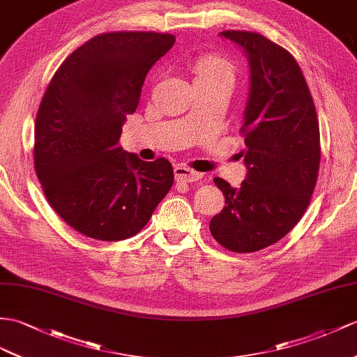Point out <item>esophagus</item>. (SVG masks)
Returning <instances> with one entry per match:
<instances>
[{"label": "esophagus", "instance_id": "1", "mask_svg": "<svg viewBox=\"0 0 357 357\" xmlns=\"http://www.w3.org/2000/svg\"><path fill=\"white\" fill-rule=\"evenodd\" d=\"M174 176H176V180L178 183H192V181H198L199 178H203L202 172H197L188 167H183V165H178V167L174 168Z\"/></svg>", "mask_w": 357, "mask_h": 357}]
</instances>
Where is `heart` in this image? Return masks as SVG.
I'll use <instances>...</instances> for the list:
<instances>
[{
	"label": "heart",
	"mask_w": 357,
	"mask_h": 357,
	"mask_svg": "<svg viewBox=\"0 0 357 357\" xmlns=\"http://www.w3.org/2000/svg\"><path fill=\"white\" fill-rule=\"evenodd\" d=\"M195 73V80L211 82V83H224L233 88L236 82V71L233 65L218 54H206L198 57L192 63Z\"/></svg>",
	"instance_id": "obj_1"
}]
</instances>
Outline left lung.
Here are the masks:
<instances>
[{
    "label": "left lung",
    "instance_id": "8db88e82",
    "mask_svg": "<svg viewBox=\"0 0 357 357\" xmlns=\"http://www.w3.org/2000/svg\"><path fill=\"white\" fill-rule=\"evenodd\" d=\"M220 36L236 43L250 66L241 128L247 176L239 188L213 180L225 206L208 229L224 248L251 253L286 236L307 208L319 169V126L309 86L288 51L251 31Z\"/></svg>",
    "mask_w": 357,
    "mask_h": 357
}]
</instances>
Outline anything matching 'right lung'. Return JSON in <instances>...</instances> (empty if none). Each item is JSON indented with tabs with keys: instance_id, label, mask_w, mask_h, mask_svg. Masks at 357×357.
I'll return each mask as SVG.
<instances>
[{
	"instance_id": "add662e5",
	"label": "right lung",
	"mask_w": 357,
	"mask_h": 357,
	"mask_svg": "<svg viewBox=\"0 0 357 357\" xmlns=\"http://www.w3.org/2000/svg\"><path fill=\"white\" fill-rule=\"evenodd\" d=\"M168 33L92 38L60 65L34 128V167L68 225L98 241L135 236L174 183L167 159L145 162L118 145L146 74L168 53Z\"/></svg>"
}]
</instances>
